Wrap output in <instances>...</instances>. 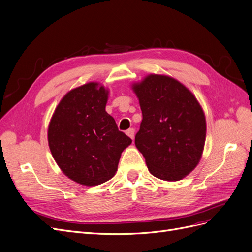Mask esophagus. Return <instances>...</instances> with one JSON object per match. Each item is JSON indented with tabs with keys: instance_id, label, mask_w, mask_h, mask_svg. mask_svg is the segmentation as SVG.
Returning <instances> with one entry per match:
<instances>
[{
	"instance_id": "34e87169",
	"label": "esophagus",
	"mask_w": 252,
	"mask_h": 252,
	"mask_svg": "<svg viewBox=\"0 0 252 252\" xmlns=\"http://www.w3.org/2000/svg\"><path fill=\"white\" fill-rule=\"evenodd\" d=\"M126 133H127V135L129 136V138H131L132 140L134 139V129L133 128L128 129V130L126 131Z\"/></svg>"
}]
</instances>
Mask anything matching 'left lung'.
<instances>
[{
    "mask_svg": "<svg viewBox=\"0 0 252 252\" xmlns=\"http://www.w3.org/2000/svg\"><path fill=\"white\" fill-rule=\"evenodd\" d=\"M132 89L143 114L134 143L149 172L164 181L182 180L203 154L206 120L201 105L191 91L167 75L149 74Z\"/></svg>",
    "mask_w": 252,
    "mask_h": 252,
    "instance_id": "left-lung-1",
    "label": "left lung"
}]
</instances>
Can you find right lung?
I'll use <instances>...</instances> for the list:
<instances>
[{
	"label": "right lung",
	"mask_w": 252,
	"mask_h": 252,
	"mask_svg": "<svg viewBox=\"0 0 252 252\" xmlns=\"http://www.w3.org/2000/svg\"><path fill=\"white\" fill-rule=\"evenodd\" d=\"M108 90L90 82L61 100L48 127L51 155L65 175L79 184L95 186L110 180L131 139L106 112Z\"/></svg>",
	"instance_id": "1"
}]
</instances>
